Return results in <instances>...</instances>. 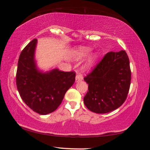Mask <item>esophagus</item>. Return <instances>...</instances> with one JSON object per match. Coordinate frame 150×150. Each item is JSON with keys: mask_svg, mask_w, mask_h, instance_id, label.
<instances>
[{"mask_svg": "<svg viewBox=\"0 0 150 150\" xmlns=\"http://www.w3.org/2000/svg\"><path fill=\"white\" fill-rule=\"evenodd\" d=\"M83 79V76L81 73H77V75H76L75 80L76 81H81Z\"/></svg>", "mask_w": 150, "mask_h": 150, "instance_id": "obj_1", "label": "esophagus"}]
</instances>
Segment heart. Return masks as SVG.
<instances>
[{
  "label": "heart",
  "mask_w": 150,
  "mask_h": 150,
  "mask_svg": "<svg viewBox=\"0 0 150 150\" xmlns=\"http://www.w3.org/2000/svg\"><path fill=\"white\" fill-rule=\"evenodd\" d=\"M90 51H91V49L89 48H87V47H79V48L77 49L75 51L76 57L77 59L84 57L87 55Z\"/></svg>",
  "instance_id": "obj_1"
}]
</instances>
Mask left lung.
Instances as JSON below:
<instances>
[{"label":"left lung","instance_id":"obj_1","mask_svg":"<svg viewBox=\"0 0 150 150\" xmlns=\"http://www.w3.org/2000/svg\"><path fill=\"white\" fill-rule=\"evenodd\" d=\"M131 75L126 52L122 50L106 53L84 77L88 84L85 105L96 113H109L120 108L127 99Z\"/></svg>","mask_w":150,"mask_h":150}]
</instances>
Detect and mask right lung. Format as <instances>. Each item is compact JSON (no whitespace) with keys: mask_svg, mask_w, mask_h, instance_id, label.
Instances as JSON below:
<instances>
[{"mask_svg":"<svg viewBox=\"0 0 150 150\" xmlns=\"http://www.w3.org/2000/svg\"><path fill=\"white\" fill-rule=\"evenodd\" d=\"M37 40L33 39L21 51L16 75L20 96L28 107L41 115L53 112L62 103L67 91L75 81V72L54 69L42 73L34 60Z\"/></svg>","mask_w":150,"mask_h":150,"instance_id":"right-lung-1","label":"right lung"}]
</instances>
